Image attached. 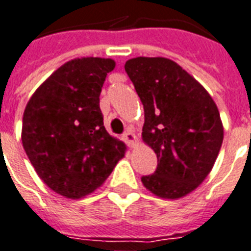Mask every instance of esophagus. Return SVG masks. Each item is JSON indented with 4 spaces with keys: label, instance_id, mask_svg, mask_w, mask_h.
I'll list each match as a JSON object with an SVG mask.
<instances>
[{
    "label": "esophagus",
    "instance_id": "obj_1",
    "mask_svg": "<svg viewBox=\"0 0 251 251\" xmlns=\"http://www.w3.org/2000/svg\"><path fill=\"white\" fill-rule=\"evenodd\" d=\"M123 139L124 141L127 143L128 146L131 147V148H133V147H136L137 141H139V139H137V136L133 133V131L131 129V128H128L127 132L124 133L123 135Z\"/></svg>",
    "mask_w": 251,
    "mask_h": 251
}]
</instances>
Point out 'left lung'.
<instances>
[{
    "mask_svg": "<svg viewBox=\"0 0 251 251\" xmlns=\"http://www.w3.org/2000/svg\"><path fill=\"white\" fill-rule=\"evenodd\" d=\"M124 69L144 107L143 141L157 156V169L141 182L161 199H181L206 178L221 150L224 126L217 105L168 58L137 56Z\"/></svg>",
    "mask_w": 251,
    "mask_h": 251,
    "instance_id": "1",
    "label": "left lung"
}]
</instances>
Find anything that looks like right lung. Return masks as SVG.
<instances>
[{
	"label": "right lung",
	"mask_w": 251,
	"mask_h": 251,
	"mask_svg": "<svg viewBox=\"0 0 251 251\" xmlns=\"http://www.w3.org/2000/svg\"><path fill=\"white\" fill-rule=\"evenodd\" d=\"M115 69L110 58H75L37 88L22 119V144L51 190L80 199L98 189L126 153L103 124L99 97Z\"/></svg>",
	"instance_id": "add662e5"
}]
</instances>
